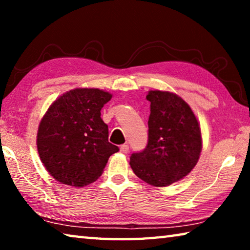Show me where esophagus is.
<instances>
[{"mask_svg": "<svg viewBox=\"0 0 250 250\" xmlns=\"http://www.w3.org/2000/svg\"><path fill=\"white\" fill-rule=\"evenodd\" d=\"M120 152H122V153L126 154L129 152V146L128 145H122L120 146Z\"/></svg>", "mask_w": 250, "mask_h": 250, "instance_id": "1", "label": "esophagus"}]
</instances>
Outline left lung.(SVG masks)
I'll return each mask as SVG.
<instances>
[{"label": "left lung", "mask_w": 250, "mask_h": 250, "mask_svg": "<svg viewBox=\"0 0 250 250\" xmlns=\"http://www.w3.org/2000/svg\"><path fill=\"white\" fill-rule=\"evenodd\" d=\"M147 145L130 156L134 174L153 186L183 179L196 166L202 150L201 129L192 109L168 91H149Z\"/></svg>", "instance_id": "1"}]
</instances>
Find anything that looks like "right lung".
Segmentation results:
<instances>
[{"instance_id": "right-lung-1", "label": "right lung", "mask_w": 250, "mask_h": 250, "mask_svg": "<svg viewBox=\"0 0 250 250\" xmlns=\"http://www.w3.org/2000/svg\"><path fill=\"white\" fill-rule=\"evenodd\" d=\"M100 89L83 88L62 95L50 105L37 133V150L49 174L62 184L82 188L103 174L119 147L108 141L100 110L111 99Z\"/></svg>"}]
</instances>
